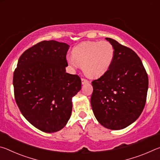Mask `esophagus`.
<instances>
[{"label":"esophagus","instance_id":"1","mask_svg":"<svg viewBox=\"0 0 160 160\" xmlns=\"http://www.w3.org/2000/svg\"><path fill=\"white\" fill-rule=\"evenodd\" d=\"M81 81H82V85H85V84L89 82V81H88V80L85 79V78H82V79H81Z\"/></svg>","mask_w":160,"mask_h":160}]
</instances>
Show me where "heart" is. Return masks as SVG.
I'll return each mask as SVG.
<instances>
[{"label":"heart","instance_id":"heart-1","mask_svg":"<svg viewBox=\"0 0 160 160\" xmlns=\"http://www.w3.org/2000/svg\"><path fill=\"white\" fill-rule=\"evenodd\" d=\"M115 56L113 45L107 41L84 42L72 48V57L67 58L72 66H82L89 78H98L110 69Z\"/></svg>","mask_w":160,"mask_h":160}]
</instances>
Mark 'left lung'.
<instances>
[{
  "label": "left lung",
  "mask_w": 160,
  "mask_h": 160,
  "mask_svg": "<svg viewBox=\"0 0 160 160\" xmlns=\"http://www.w3.org/2000/svg\"><path fill=\"white\" fill-rule=\"evenodd\" d=\"M106 39L114 48V59L106 73L92 82L91 106L102 126L121 130L141 114L147 98L148 77L135 51L111 38Z\"/></svg>",
  "instance_id": "left-lung-1"
}]
</instances>
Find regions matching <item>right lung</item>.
<instances>
[{
    "label": "right lung",
    "instance_id": "right-lung-1",
    "mask_svg": "<svg viewBox=\"0 0 160 160\" xmlns=\"http://www.w3.org/2000/svg\"><path fill=\"white\" fill-rule=\"evenodd\" d=\"M68 44L43 41L19 58L13 74L15 102L27 120L40 131L64 128L72 113V99L81 89L77 75L66 72Z\"/></svg>",
    "mask_w": 160,
    "mask_h": 160
}]
</instances>
